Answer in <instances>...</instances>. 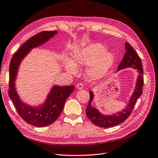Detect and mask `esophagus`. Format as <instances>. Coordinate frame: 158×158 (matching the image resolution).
Wrapping results in <instances>:
<instances>
[{"label":"esophagus","mask_w":158,"mask_h":158,"mask_svg":"<svg viewBox=\"0 0 158 158\" xmlns=\"http://www.w3.org/2000/svg\"><path fill=\"white\" fill-rule=\"evenodd\" d=\"M77 89H79V90H81V89H83V85L82 83H79L77 85Z\"/></svg>","instance_id":"obj_1"}]
</instances>
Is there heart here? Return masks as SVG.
<instances>
[{"instance_id":"b5f03b06","label":"heart","mask_w":158,"mask_h":158,"mask_svg":"<svg viewBox=\"0 0 158 158\" xmlns=\"http://www.w3.org/2000/svg\"><path fill=\"white\" fill-rule=\"evenodd\" d=\"M106 50V48L99 43L77 48L72 52V60H64L65 70L75 75L77 67L88 66L86 70L87 76L92 80L101 79L111 70L115 62V55Z\"/></svg>"}]
</instances>
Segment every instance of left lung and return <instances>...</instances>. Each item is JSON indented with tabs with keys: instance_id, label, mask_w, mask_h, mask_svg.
Segmentation results:
<instances>
[{
	"instance_id": "8db88e82",
	"label": "left lung",
	"mask_w": 158,
	"mask_h": 158,
	"mask_svg": "<svg viewBox=\"0 0 158 158\" xmlns=\"http://www.w3.org/2000/svg\"><path fill=\"white\" fill-rule=\"evenodd\" d=\"M125 50L126 52L125 56L118 67L117 72L127 68H131L137 70L138 75L134 90L125 108L113 114L109 115L102 114L97 108L94 107L92 105V102L95 97L94 92L91 90L90 92V101H89L88 105L86 110V114L89 119L94 125L98 127L102 128L112 127L118 125L125 121L131 114L137 99L140 97L143 93V71L141 60L133 48L128 43H125ZM95 86L96 85H94L92 87L94 88Z\"/></svg>"
}]
</instances>
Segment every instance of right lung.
Returning a JSON list of instances; mask_svg holds the SVG:
<instances>
[{"label":"right lung","instance_id":"1","mask_svg":"<svg viewBox=\"0 0 158 158\" xmlns=\"http://www.w3.org/2000/svg\"><path fill=\"white\" fill-rule=\"evenodd\" d=\"M58 31H44L31 37L20 46L11 59L10 65V98L19 115L26 123L37 127L48 126L58 118L62 112L67 98L74 90V86H60L53 85L44 101L39 105L24 102L17 91L15 82L19 68L24 59L33 49L46 43Z\"/></svg>","mask_w":158,"mask_h":158}]
</instances>
